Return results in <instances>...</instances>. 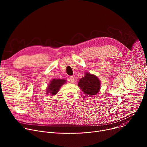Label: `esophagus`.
<instances>
[{
    "mask_svg": "<svg viewBox=\"0 0 147 147\" xmlns=\"http://www.w3.org/2000/svg\"><path fill=\"white\" fill-rule=\"evenodd\" d=\"M74 81H75L74 77L73 76H71V77H70V81L71 83H73V82H74Z\"/></svg>",
    "mask_w": 147,
    "mask_h": 147,
    "instance_id": "34e87169",
    "label": "esophagus"
}]
</instances>
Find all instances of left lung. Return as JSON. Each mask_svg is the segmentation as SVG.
Returning a JSON list of instances; mask_svg holds the SVG:
<instances>
[{"instance_id":"left-lung-1","label":"left lung","mask_w":147,"mask_h":147,"mask_svg":"<svg viewBox=\"0 0 147 147\" xmlns=\"http://www.w3.org/2000/svg\"><path fill=\"white\" fill-rule=\"evenodd\" d=\"M100 81L95 75L89 72L85 73V76L80 79L78 86L86 95L92 96L96 95L100 89Z\"/></svg>"}]
</instances>
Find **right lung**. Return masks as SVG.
<instances>
[{
  "instance_id": "obj_1",
  "label": "right lung",
  "mask_w": 147,
  "mask_h": 147,
  "mask_svg": "<svg viewBox=\"0 0 147 147\" xmlns=\"http://www.w3.org/2000/svg\"><path fill=\"white\" fill-rule=\"evenodd\" d=\"M66 83L65 79H53L52 80L47 88V94L53 96L56 95L59 91L60 87Z\"/></svg>"
}]
</instances>
